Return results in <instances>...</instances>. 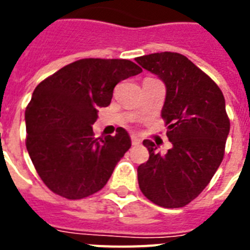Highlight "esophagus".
<instances>
[{
    "mask_svg": "<svg viewBox=\"0 0 250 250\" xmlns=\"http://www.w3.org/2000/svg\"><path fill=\"white\" fill-rule=\"evenodd\" d=\"M131 141H132V145L140 144V139H139L137 136H135V135H132V136H131Z\"/></svg>",
    "mask_w": 250,
    "mask_h": 250,
    "instance_id": "34e87169",
    "label": "esophagus"
}]
</instances>
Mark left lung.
<instances>
[{
  "label": "left lung",
  "mask_w": 250,
  "mask_h": 250,
  "mask_svg": "<svg viewBox=\"0 0 250 250\" xmlns=\"http://www.w3.org/2000/svg\"><path fill=\"white\" fill-rule=\"evenodd\" d=\"M166 85L162 118L172 148L157 152L143 144L149 160L137 167L145 197L162 208H183L205 189L225 156L229 119L225 97L211 78L179 53H154L136 58Z\"/></svg>",
  "instance_id": "left-lung-1"
}]
</instances>
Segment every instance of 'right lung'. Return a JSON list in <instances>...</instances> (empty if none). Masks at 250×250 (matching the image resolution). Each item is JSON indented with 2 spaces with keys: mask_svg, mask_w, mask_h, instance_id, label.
<instances>
[{
  "mask_svg": "<svg viewBox=\"0 0 250 250\" xmlns=\"http://www.w3.org/2000/svg\"><path fill=\"white\" fill-rule=\"evenodd\" d=\"M143 71L128 60L84 58L64 66L35 88L25 109V146L49 189L68 200L102 189L131 139L94 137L100 107L110 105L119 82Z\"/></svg>",
  "mask_w": 250,
  "mask_h": 250,
  "instance_id": "obj_1",
  "label": "right lung"
}]
</instances>
